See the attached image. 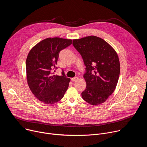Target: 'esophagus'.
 <instances>
[{
	"label": "esophagus",
	"mask_w": 147,
	"mask_h": 147,
	"mask_svg": "<svg viewBox=\"0 0 147 147\" xmlns=\"http://www.w3.org/2000/svg\"><path fill=\"white\" fill-rule=\"evenodd\" d=\"M78 78L77 77H73V78H71V80L72 81H76V80H77Z\"/></svg>",
	"instance_id": "1"
}]
</instances>
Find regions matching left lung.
<instances>
[{
  "mask_svg": "<svg viewBox=\"0 0 147 147\" xmlns=\"http://www.w3.org/2000/svg\"><path fill=\"white\" fill-rule=\"evenodd\" d=\"M86 66L84 74L87 87L83 99L97 105L105 102L114 92L120 74V62L114 49L103 39L89 36L73 40Z\"/></svg>",
  "mask_w": 147,
  "mask_h": 147,
  "instance_id": "1",
  "label": "left lung"
}]
</instances>
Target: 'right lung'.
<instances>
[{
  "label": "right lung",
  "instance_id": "right-lung-1",
  "mask_svg": "<svg viewBox=\"0 0 147 147\" xmlns=\"http://www.w3.org/2000/svg\"><path fill=\"white\" fill-rule=\"evenodd\" d=\"M72 40L48 38L41 40L30 51L26 60L28 86L35 97L46 104H53L63 97L70 81L62 70L55 76L60 52L70 46Z\"/></svg>",
  "mask_w": 147,
  "mask_h": 147
}]
</instances>
